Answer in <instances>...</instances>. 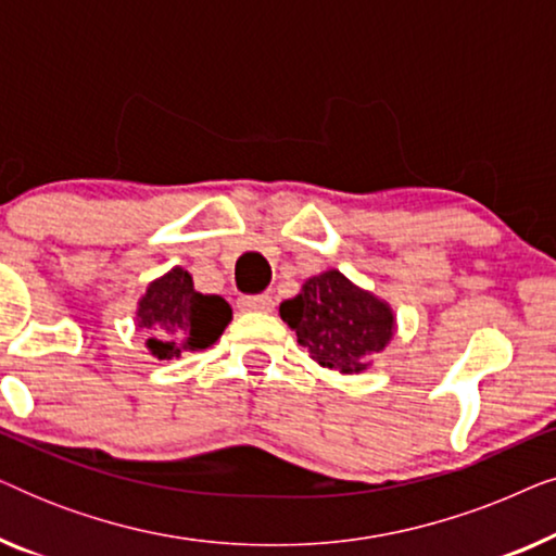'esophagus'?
<instances>
[{
    "label": "esophagus",
    "mask_w": 556,
    "mask_h": 556,
    "mask_svg": "<svg viewBox=\"0 0 556 556\" xmlns=\"http://www.w3.org/2000/svg\"><path fill=\"white\" fill-rule=\"evenodd\" d=\"M238 303H240L242 311H273V306H276L270 295H265V293H261V295H240Z\"/></svg>",
    "instance_id": "1"
}]
</instances>
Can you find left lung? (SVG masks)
Returning <instances> with one entry per match:
<instances>
[{"label":"left lung","instance_id":"1","mask_svg":"<svg viewBox=\"0 0 556 556\" xmlns=\"http://www.w3.org/2000/svg\"><path fill=\"white\" fill-rule=\"evenodd\" d=\"M280 318L321 367L344 375L367 369L369 356L382 352L394 331L387 303L356 288L339 270L308 278L295 299L280 303Z\"/></svg>","mask_w":556,"mask_h":556}]
</instances>
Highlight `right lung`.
Returning <instances> with one entry per match:
<instances>
[{
	"mask_svg": "<svg viewBox=\"0 0 556 556\" xmlns=\"http://www.w3.org/2000/svg\"><path fill=\"white\" fill-rule=\"evenodd\" d=\"M230 318V303L223 295L194 291L192 276L181 268L154 280L139 303V326L147 331V344L159 359L212 346Z\"/></svg>",
	"mask_w": 556,
	"mask_h": 556,
	"instance_id": "right-lung-1",
	"label": "right lung"
}]
</instances>
